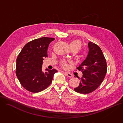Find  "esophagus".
<instances>
[{"label": "esophagus", "mask_w": 123, "mask_h": 123, "mask_svg": "<svg viewBox=\"0 0 123 123\" xmlns=\"http://www.w3.org/2000/svg\"><path fill=\"white\" fill-rule=\"evenodd\" d=\"M65 74L66 75V76H67V77H68L69 78H71V77H73V75L70 74V73H68V72H64Z\"/></svg>", "instance_id": "obj_1"}]
</instances>
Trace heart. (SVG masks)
<instances>
[{"instance_id": "b5f03b06", "label": "heart", "mask_w": 123, "mask_h": 123, "mask_svg": "<svg viewBox=\"0 0 123 123\" xmlns=\"http://www.w3.org/2000/svg\"><path fill=\"white\" fill-rule=\"evenodd\" d=\"M81 46H82L81 45V43L80 41L79 40H74L70 43V46L71 49H76L78 50V51L81 49ZM62 65L63 67H65L66 65V62L63 61L62 62Z\"/></svg>"}]
</instances>
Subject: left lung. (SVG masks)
I'll return each mask as SVG.
<instances>
[{"label": "left lung", "mask_w": 123, "mask_h": 123, "mask_svg": "<svg viewBox=\"0 0 123 123\" xmlns=\"http://www.w3.org/2000/svg\"><path fill=\"white\" fill-rule=\"evenodd\" d=\"M88 46L86 58L77 68L83 75L74 90L81 94H88L96 90L105 79L107 70L106 60L100 47L91 42Z\"/></svg>", "instance_id": "8db88e82"}]
</instances>
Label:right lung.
<instances>
[{"label": "right lung", "instance_id": "right-lung-1", "mask_svg": "<svg viewBox=\"0 0 123 123\" xmlns=\"http://www.w3.org/2000/svg\"><path fill=\"white\" fill-rule=\"evenodd\" d=\"M54 38L43 37L31 41L22 49L17 59L16 75L22 86L28 91L37 93L45 89L51 84L53 69L42 70L43 61L48 57L47 49Z\"/></svg>", "mask_w": 123, "mask_h": 123}]
</instances>
